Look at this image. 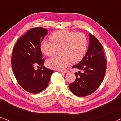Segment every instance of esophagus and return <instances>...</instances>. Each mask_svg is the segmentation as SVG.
I'll use <instances>...</instances> for the list:
<instances>
[{
    "label": "esophagus",
    "mask_w": 121,
    "mask_h": 121,
    "mask_svg": "<svg viewBox=\"0 0 121 121\" xmlns=\"http://www.w3.org/2000/svg\"><path fill=\"white\" fill-rule=\"evenodd\" d=\"M59 72H61V73H67L68 72V70H66V69H65V70H59Z\"/></svg>",
    "instance_id": "34e87169"
}]
</instances>
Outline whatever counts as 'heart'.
I'll return each instance as SVG.
<instances>
[{"label": "heart", "mask_w": 121, "mask_h": 121, "mask_svg": "<svg viewBox=\"0 0 121 121\" xmlns=\"http://www.w3.org/2000/svg\"><path fill=\"white\" fill-rule=\"evenodd\" d=\"M52 42L43 40L40 48L43 53L52 57L59 49L61 56L49 59L47 65L50 68L61 70L69 65L71 62L77 63L82 60L87 47V39L84 34L67 30H61L51 36Z\"/></svg>", "instance_id": "b5f03b06"}]
</instances>
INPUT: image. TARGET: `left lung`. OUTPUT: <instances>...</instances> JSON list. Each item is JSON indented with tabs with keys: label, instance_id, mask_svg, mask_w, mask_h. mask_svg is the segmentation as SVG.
<instances>
[{
	"label": "left lung",
	"instance_id": "obj_1",
	"mask_svg": "<svg viewBox=\"0 0 121 121\" xmlns=\"http://www.w3.org/2000/svg\"><path fill=\"white\" fill-rule=\"evenodd\" d=\"M87 51L78 64L73 66L79 73H75L76 79L69 84L72 93L79 97L90 95L99 88L105 77L106 70V59L102 46L91 34H89Z\"/></svg>",
	"mask_w": 121,
	"mask_h": 121
}]
</instances>
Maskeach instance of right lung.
I'll return each mask as SVG.
<instances>
[{"mask_svg": "<svg viewBox=\"0 0 121 121\" xmlns=\"http://www.w3.org/2000/svg\"><path fill=\"white\" fill-rule=\"evenodd\" d=\"M48 30L32 28L18 39L13 48L11 68L19 85L26 91L37 94L47 87L54 71L43 66L41 43ZM36 66L37 70L34 69Z\"/></svg>", "mask_w": 121, "mask_h": 121, "instance_id": "1", "label": "right lung"}]
</instances>
